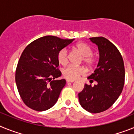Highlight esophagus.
I'll return each instance as SVG.
<instances>
[{
  "instance_id": "1",
  "label": "esophagus",
  "mask_w": 134,
  "mask_h": 134,
  "mask_svg": "<svg viewBox=\"0 0 134 134\" xmlns=\"http://www.w3.org/2000/svg\"><path fill=\"white\" fill-rule=\"evenodd\" d=\"M73 82H74V80H66V82H67V83H69V82H71V83H72Z\"/></svg>"
}]
</instances>
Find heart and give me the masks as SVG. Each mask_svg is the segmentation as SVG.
<instances>
[{"label":"heart","instance_id":"heart-1","mask_svg":"<svg viewBox=\"0 0 134 134\" xmlns=\"http://www.w3.org/2000/svg\"><path fill=\"white\" fill-rule=\"evenodd\" d=\"M75 49L83 57V62L88 66H91L94 63V59L92 56V49L86 44L84 43H79L76 45ZM59 63L62 65H65L68 62V50L66 48H63L60 51L57 55ZM85 69L83 67L70 65L64 68L62 74L68 80H74L77 79L80 75L85 74Z\"/></svg>","mask_w":134,"mask_h":134}]
</instances>
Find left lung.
Segmentation results:
<instances>
[{
  "mask_svg": "<svg viewBox=\"0 0 134 134\" xmlns=\"http://www.w3.org/2000/svg\"><path fill=\"white\" fill-rule=\"evenodd\" d=\"M97 46L99 60L93 74L87 79L97 82L92 86L85 85L79 93L80 105L90 113L107 110L115 102L122 92L125 80L124 60L115 46L103 37L89 38Z\"/></svg>",
  "mask_w": 134,
  "mask_h": 134,
  "instance_id": "left-lung-1",
  "label": "left lung"
}]
</instances>
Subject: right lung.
Segmentation results:
<instances>
[{
  "instance_id": "right-lung-1",
  "label": "right lung",
  "mask_w": 134,
  "mask_h": 134,
  "mask_svg": "<svg viewBox=\"0 0 134 134\" xmlns=\"http://www.w3.org/2000/svg\"><path fill=\"white\" fill-rule=\"evenodd\" d=\"M74 40L47 35L25 48L19 60L15 82L19 93L27 107L37 111L52 107L58 99L66 80H54L62 73L57 55Z\"/></svg>"
}]
</instances>
